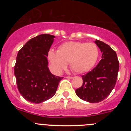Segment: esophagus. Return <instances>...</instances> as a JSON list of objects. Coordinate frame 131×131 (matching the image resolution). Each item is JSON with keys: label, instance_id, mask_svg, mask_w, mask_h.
Returning <instances> with one entry per match:
<instances>
[{"label": "esophagus", "instance_id": "esophagus-1", "mask_svg": "<svg viewBox=\"0 0 131 131\" xmlns=\"http://www.w3.org/2000/svg\"><path fill=\"white\" fill-rule=\"evenodd\" d=\"M66 78L69 79H73V77H71V76H67V77H66Z\"/></svg>", "mask_w": 131, "mask_h": 131}]
</instances>
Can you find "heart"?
Segmentation results:
<instances>
[{"label": "heart", "mask_w": 131, "mask_h": 131, "mask_svg": "<svg viewBox=\"0 0 131 131\" xmlns=\"http://www.w3.org/2000/svg\"><path fill=\"white\" fill-rule=\"evenodd\" d=\"M99 50L94 42H67L61 45L57 52L50 50L48 59L56 73H60L69 63L74 72L84 73L94 68Z\"/></svg>", "instance_id": "heart-1"}]
</instances>
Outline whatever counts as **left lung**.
I'll list each match as a JSON object with an SVG mask.
<instances>
[{
    "label": "left lung",
    "mask_w": 131,
    "mask_h": 131,
    "mask_svg": "<svg viewBox=\"0 0 131 131\" xmlns=\"http://www.w3.org/2000/svg\"><path fill=\"white\" fill-rule=\"evenodd\" d=\"M95 43L102 52V59L92 71L82 75L83 84L75 90L79 98L91 103H98L107 98L116 83L119 60L108 45L99 40Z\"/></svg>",
    "instance_id": "left-lung-1"
}]
</instances>
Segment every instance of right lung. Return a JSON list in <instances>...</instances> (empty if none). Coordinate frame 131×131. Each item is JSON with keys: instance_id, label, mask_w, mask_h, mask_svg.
<instances>
[{"instance_id": "obj_1", "label": "right lung", "mask_w": 131, "mask_h": 131, "mask_svg": "<svg viewBox=\"0 0 131 131\" xmlns=\"http://www.w3.org/2000/svg\"><path fill=\"white\" fill-rule=\"evenodd\" d=\"M54 35L42 34L31 39L19 50L14 66L18 91L25 100L39 104L54 96L63 77L50 73L47 56Z\"/></svg>"}]
</instances>
